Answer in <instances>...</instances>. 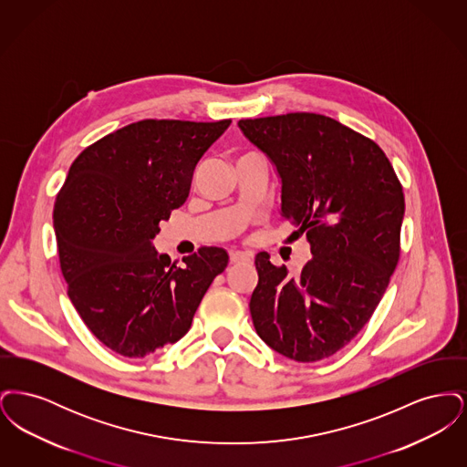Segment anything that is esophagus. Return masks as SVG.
<instances>
[{"label":"esophagus","mask_w":467,"mask_h":467,"mask_svg":"<svg viewBox=\"0 0 467 467\" xmlns=\"http://www.w3.org/2000/svg\"><path fill=\"white\" fill-rule=\"evenodd\" d=\"M250 257L244 254V252H231V265H242V263H248Z\"/></svg>","instance_id":"1"}]
</instances>
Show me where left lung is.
Segmentation results:
<instances>
[{
    "label": "left lung",
    "mask_w": 467,
    "mask_h": 467,
    "mask_svg": "<svg viewBox=\"0 0 467 467\" xmlns=\"http://www.w3.org/2000/svg\"><path fill=\"white\" fill-rule=\"evenodd\" d=\"M280 178V215L306 234L297 275L255 255L254 327L297 362L336 354L368 324L400 261L404 194L377 143L331 117L287 113L238 122Z\"/></svg>",
    "instance_id": "left-lung-1"
}]
</instances>
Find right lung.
<instances>
[{
  "label": "right lung",
  "instance_id": "right-lung-1",
  "mask_svg": "<svg viewBox=\"0 0 467 467\" xmlns=\"http://www.w3.org/2000/svg\"><path fill=\"white\" fill-rule=\"evenodd\" d=\"M229 124L140 120L92 143L67 171L52 215L67 296L115 354L136 358L177 343L229 263L223 248L202 246L178 267L154 246Z\"/></svg>",
  "mask_w": 467,
  "mask_h": 467
}]
</instances>
